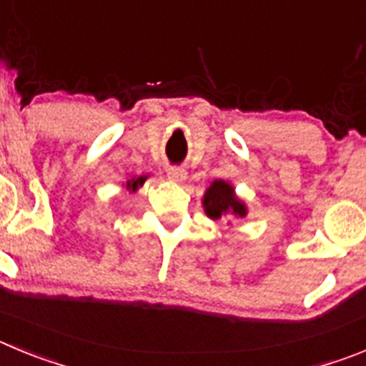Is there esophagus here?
<instances>
[{
  "label": "esophagus",
  "mask_w": 366,
  "mask_h": 366,
  "mask_svg": "<svg viewBox=\"0 0 366 366\" xmlns=\"http://www.w3.org/2000/svg\"><path fill=\"white\" fill-rule=\"evenodd\" d=\"M167 177L172 183H183L187 177V170L185 168H179V167H170L167 170Z\"/></svg>",
  "instance_id": "1"
}]
</instances>
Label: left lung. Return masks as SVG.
<instances>
[{
    "label": "left lung",
    "instance_id": "8db88e82",
    "mask_svg": "<svg viewBox=\"0 0 366 366\" xmlns=\"http://www.w3.org/2000/svg\"><path fill=\"white\" fill-rule=\"evenodd\" d=\"M203 209L211 219L245 218L247 205L234 192V187L225 179H214L203 194ZM231 223V222H229Z\"/></svg>",
    "mask_w": 366,
    "mask_h": 366
}]
</instances>
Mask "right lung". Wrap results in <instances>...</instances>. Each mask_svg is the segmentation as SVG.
Listing matches in <instances>:
<instances>
[{"label": "right lung", "mask_w": 366, "mask_h": 366, "mask_svg": "<svg viewBox=\"0 0 366 366\" xmlns=\"http://www.w3.org/2000/svg\"><path fill=\"white\" fill-rule=\"evenodd\" d=\"M147 179H148V174H143V176H139V177L134 176L132 179L126 181L122 187H124L128 192H137V190L144 185V181H147Z\"/></svg>", "instance_id": "1"}]
</instances>
